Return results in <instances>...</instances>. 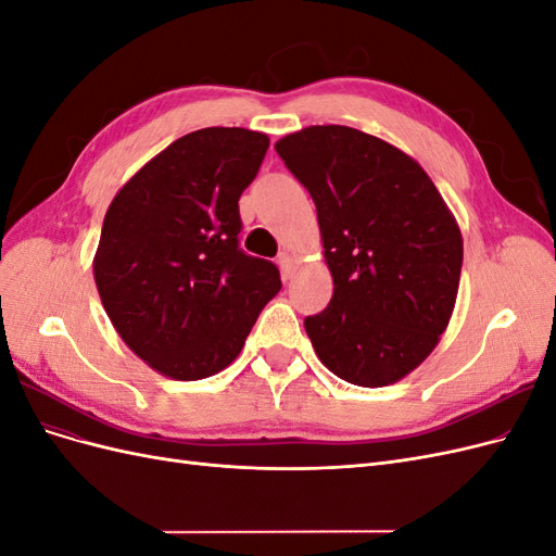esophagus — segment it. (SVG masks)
I'll use <instances>...</instances> for the list:
<instances>
[{
  "mask_svg": "<svg viewBox=\"0 0 556 556\" xmlns=\"http://www.w3.org/2000/svg\"><path fill=\"white\" fill-rule=\"evenodd\" d=\"M280 268H282V276L285 278H292L294 268H296V257L292 255V252H282V255H280Z\"/></svg>",
  "mask_w": 556,
  "mask_h": 556,
  "instance_id": "esophagus-1",
  "label": "esophagus"
}]
</instances>
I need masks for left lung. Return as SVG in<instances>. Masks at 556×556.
<instances>
[{"instance_id":"left-lung-1","label":"left lung","mask_w":556,"mask_h":556,"mask_svg":"<svg viewBox=\"0 0 556 556\" xmlns=\"http://www.w3.org/2000/svg\"><path fill=\"white\" fill-rule=\"evenodd\" d=\"M311 192L329 306L304 319L333 376L359 387L406 378L433 348L457 301L464 241L441 192L410 155L345 125H313L276 143Z\"/></svg>"}]
</instances>
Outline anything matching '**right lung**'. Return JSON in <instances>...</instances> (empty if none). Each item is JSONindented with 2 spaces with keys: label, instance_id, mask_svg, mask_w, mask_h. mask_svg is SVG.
Listing matches in <instances>:
<instances>
[{
  "label": "right lung",
  "instance_id": "add662e5",
  "mask_svg": "<svg viewBox=\"0 0 556 556\" xmlns=\"http://www.w3.org/2000/svg\"><path fill=\"white\" fill-rule=\"evenodd\" d=\"M268 137L206 127L176 139L111 201L94 282L134 355L174 380L220 374L280 288L276 264L239 248V199Z\"/></svg>",
  "mask_w": 556,
  "mask_h": 556
}]
</instances>
